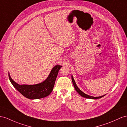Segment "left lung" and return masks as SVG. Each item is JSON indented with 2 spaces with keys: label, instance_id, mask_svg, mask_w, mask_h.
Masks as SVG:
<instances>
[{
  "label": "left lung",
  "instance_id": "obj_1",
  "mask_svg": "<svg viewBox=\"0 0 127 127\" xmlns=\"http://www.w3.org/2000/svg\"><path fill=\"white\" fill-rule=\"evenodd\" d=\"M71 79H72V83H73V86L74 87V89H75V90H76V91L78 92V93L79 95H80L81 96L84 97H85V98H87V99H100V98H101V97H103V96H104L105 95H102V96H100L95 97V96H90V95H86V94H85V93H84L83 91H81L78 88V87L77 86L76 83L75 82V81H74V78H73L72 75L71 76Z\"/></svg>",
  "mask_w": 127,
  "mask_h": 127
}]
</instances>
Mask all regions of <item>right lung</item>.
<instances>
[{"mask_svg": "<svg viewBox=\"0 0 127 127\" xmlns=\"http://www.w3.org/2000/svg\"><path fill=\"white\" fill-rule=\"evenodd\" d=\"M62 66L56 65L51 69L47 78L40 83L34 85H19L12 79L9 73V79L15 88L22 95L30 99H38L48 96L54 89L58 71Z\"/></svg>", "mask_w": 127, "mask_h": 127, "instance_id": "add662e5", "label": "right lung"}]
</instances>
